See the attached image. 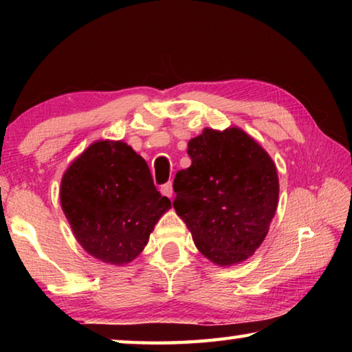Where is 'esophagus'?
<instances>
[{
	"mask_svg": "<svg viewBox=\"0 0 352 352\" xmlns=\"http://www.w3.org/2000/svg\"><path fill=\"white\" fill-rule=\"evenodd\" d=\"M162 194L166 195V197L172 199V195H174V188H172V183L170 182L163 184V186H162Z\"/></svg>",
	"mask_w": 352,
	"mask_h": 352,
	"instance_id": "1",
	"label": "esophagus"
}]
</instances>
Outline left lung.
<instances>
[{
    "label": "left lung",
    "instance_id": "1",
    "mask_svg": "<svg viewBox=\"0 0 352 352\" xmlns=\"http://www.w3.org/2000/svg\"><path fill=\"white\" fill-rule=\"evenodd\" d=\"M174 208L199 252L217 265L248 259L269 233L279 182L270 155L239 127L205 129L188 142Z\"/></svg>",
    "mask_w": 352,
    "mask_h": 352
}]
</instances>
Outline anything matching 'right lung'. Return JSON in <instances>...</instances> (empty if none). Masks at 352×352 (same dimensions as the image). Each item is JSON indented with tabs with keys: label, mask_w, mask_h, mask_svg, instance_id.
<instances>
[{
	"label": "right lung",
	"mask_w": 352,
	"mask_h": 352,
	"mask_svg": "<svg viewBox=\"0 0 352 352\" xmlns=\"http://www.w3.org/2000/svg\"><path fill=\"white\" fill-rule=\"evenodd\" d=\"M60 205L77 242L107 264L132 262L170 200L141 155L122 141H96L62 177Z\"/></svg>",
	"instance_id": "obj_1"
}]
</instances>
